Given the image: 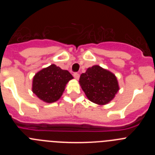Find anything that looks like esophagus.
<instances>
[{"label":"esophagus","instance_id":"34e87169","mask_svg":"<svg viewBox=\"0 0 155 155\" xmlns=\"http://www.w3.org/2000/svg\"><path fill=\"white\" fill-rule=\"evenodd\" d=\"M74 78L76 79H79V78H80V74H79L78 73H77V72H75V73H74Z\"/></svg>","mask_w":155,"mask_h":155}]
</instances>
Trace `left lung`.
I'll return each instance as SVG.
<instances>
[{
    "mask_svg": "<svg viewBox=\"0 0 155 155\" xmlns=\"http://www.w3.org/2000/svg\"><path fill=\"white\" fill-rule=\"evenodd\" d=\"M79 82L87 98L98 105L107 104L119 91L116 76L98 65L87 68L85 73L81 74Z\"/></svg>",
    "mask_w": 155,
    "mask_h": 155,
    "instance_id": "obj_1",
    "label": "left lung"
}]
</instances>
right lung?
I'll list each match as a JSON object with an SVG mask.
<instances>
[{
	"label": "right lung",
	"instance_id": "1",
	"mask_svg": "<svg viewBox=\"0 0 155 155\" xmlns=\"http://www.w3.org/2000/svg\"><path fill=\"white\" fill-rule=\"evenodd\" d=\"M71 79L73 76L69 71L52 64L34 76L32 91L41 100L52 103L61 98L66 84Z\"/></svg>",
	"mask_w": 155,
	"mask_h": 155
}]
</instances>
